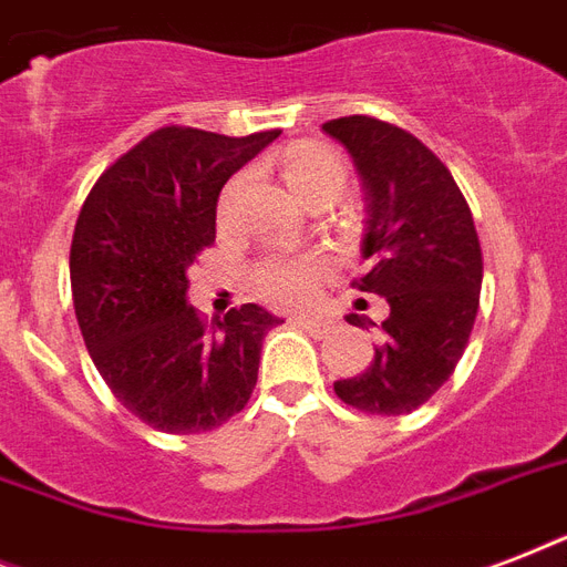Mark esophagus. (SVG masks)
<instances>
[{"label": "esophagus", "mask_w": 567, "mask_h": 567, "mask_svg": "<svg viewBox=\"0 0 567 567\" xmlns=\"http://www.w3.org/2000/svg\"><path fill=\"white\" fill-rule=\"evenodd\" d=\"M293 323H297L300 329H306V332L315 338H327L329 332H332V320H323V318H297Z\"/></svg>", "instance_id": "obj_1"}]
</instances>
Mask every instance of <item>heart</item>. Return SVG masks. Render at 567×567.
<instances>
[{
    "mask_svg": "<svg viewBox=\"0 0 567 567\" xmlns=\"http://www.w3.org/2000/svg\"><path fill=\"white\" fill-rule=\"evenodd\" d=\"M282 173L288 188L297 194V199L309 205L318 196H338L347 182V167L341 162V155L332 153L329 146L320 144H297L291 146L282 158ZM231 185L226 190L229 203ZM329 270V261L320 256H302V258H265L256 267L252 276V288L265 302L270 306H282V309H300L306 302H311L318 285L323 282V276Z\"/></svg>",
    "mask_w": 567,
    "mask_h": 567,
    "instance_id": "heart-1",
    "label": "heart"
}]
</instances>
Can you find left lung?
Here are the masks:
<instances>
[{
    "label": "left lung",
    "instance_id": "1",
    "mask_svg": "<svg viewBox=\"0 0 567 567\" xmlns=\"http://www.w3.org/2000/svg\"><path fill=\"white\" fill-rule=\"evenodd\" d=\"M323 132L353 155L368 199L362 256L371 270L353 285L388 302L373 362L338 379L336 394L359 412L409 414L456 371L474 329L483 288L474 217L439 155L403 128L353 114ZM347 320L377 327L362 315Z\"/></svg>",
    "mask_w": 567,
    "mask_h": 567
}]
</instances>
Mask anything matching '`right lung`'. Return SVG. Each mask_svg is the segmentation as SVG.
Returning <instances> with one entry per match:
<instances>
[{
	"mask_svg": "<svg viewBox=\"0 0 567 567\" xmlns=\"http://www.w3.org/2000/svg\"><path fill=\"white\" fill-rule=\"evenodd\" d=\"M276 137L164 126L120 155L79 212L70 285L84 347L153 430H217L256 388L261 341L282 320L244 302L208 327L188 306V267L214 244L223 185Z\"/></svg>",
	"mask_w": 567,
	"mask_h": 567,
	"instance_id": "obj_1",
	"label": "right lung"
}]
</instances>
